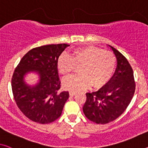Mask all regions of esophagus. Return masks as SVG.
I'll list each match as a JSON object with an SVG mask.
<instances>
[{
  "instance_id": "esophagus-1",
  "label": "esophagus",
  "mask_w": 148,
  "mask_h": 148,
  "mask_svg": "<svg viewBox=\"0 0 148 148\" xmlns=\"http://www.w3.org/2000/svg\"><path fill=\"white\" fill-rule=\"evenodd\" d=\"M69 94H70V96H74L75 94H76V92H75V91H70Z\"/></svg>"
}]
</instances>
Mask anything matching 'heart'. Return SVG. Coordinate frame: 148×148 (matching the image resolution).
Wrapping results in <instances>:
<instances>
[{"label":"heart","instance_id":"b5f03b06","mask_svg":"<svg viewBox=\"0 0 148 148\" xmlns=\"http://www.w3.org/2000/svg\"><path fill=\"white\" fill-rule=\"evenodd\" d=\"M116 64L113 52L93 46L76 48L70 55L63 53L57 62L58 71L64 76L71 75L80 65V74L63 81L64 87L73 91L86 89L91 84L94 88L104 85L114 75Z\"/></svg>","mask_w":148,"mask_h":148}]
</instances>
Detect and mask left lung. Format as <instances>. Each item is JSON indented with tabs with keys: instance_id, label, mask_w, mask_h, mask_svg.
<instances>
[{
	"instance_id": "1",
	"label": "left lung",
	"mask_w": 148,
	"mask_h": 148,
	"mask_svg": "<svg viewBox=\"0 0 148 148\" xmlns=\"http://www.w3.org/2000/svg\"><path fill=\"white\" fill-rule=\"evenodd\" d=\"M110 47L117 58L115 74L98 91L86 93V101L83 106L86 118L101 124L111 122L122 115L136 89L133 70L129 62L116 48Z\"/></svg>"
}]
</instances>
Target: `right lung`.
Returning a JSON list of instances; mask_svg holds the SVG:
<instances>
[{
	"label": "right lung",
	"instance_id": "obj_1",
	"mask_svg": "<svg viewBox=\"0 0 148 148\" xmlns=\"http://www.w3.org/2000/svg\"><path fill=\"white\" fill-rule=\"evenodd\" d=\"M68 46L58 44L32 48L15 68L11 80L13 97L22 113L33 122L49 123L61 116L69 93L60 91L57 62ZM30 71L40 75V82L33 87L23 82V76Z\"/></svg>",
	"mask_w": 148,
	"mask_h": 148
}]
</instances>
